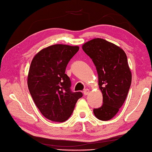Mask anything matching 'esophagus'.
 <instances>
[{
	"mask_svg": "<svg viewBox=\"0 0 152 152\" xmlns=\"http://www.w3.org/2000/svg\"><path fill=\"white\" fill-rule=\"evenodd\" d=\"M89 92H90V91H89V89H88V88L85 89V90H84V91H83V93H84V95H88V93H89Z\"/></svg>",
	"mask_w": 152,
	"mask_h": 152,
	"instance_id": "esophagus-1",
	"label": "esophagus"
}]
</instances>
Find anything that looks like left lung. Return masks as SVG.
I'll return each instance as SVG.
<instances>
[{
	"label": "left lung",
	"instance_id": "8db88e82",
	"mask_svg": "<svg viewBox=\"0 0 152 152\" xmlns=\"http://www.w3.org/2000/svg\"><path fill=\"white\" fill-rule=\"evenodd\" d=\"M82 49L96 67L102 93V105L93 109V113L97 119L109 120L124 104L132 84L127 57L120 47L99 38L84 43Z\"/></svg>",
	"mask_w": 152,
	"mask_h": 152
}]
</instances>
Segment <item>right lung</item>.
Wrapping results in <instances>:
<instances>
[{
    "mask_svg": "<svg viewBox=\"0 0 152 152\" xmlns=\"http://www.w3.org/2000/svg\"><path fill=\"white\" fill-rule=\"evenodd\" d=\"M80 48L55 44L39 52L29 69L28 86L35 104L50 120H67L82 92H72L71 82L65 73L67 64Z\"/></svg>",
    "mask_w": 152,
    "mask_h": 152,
    "instance_id": "right-lung-1",
    "label": "right lung"
}]
</instances>
